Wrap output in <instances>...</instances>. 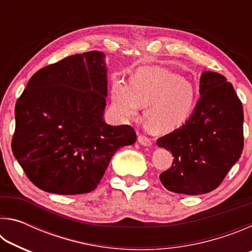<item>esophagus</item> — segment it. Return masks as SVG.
I'll list each match as a JSON object with an SVG mask.
<instances>
[{
  "mask_svg": "<svg viewBox=\"0 0 252 252\" xmlns=\"http://www.w3.org/2000/svg\"><path fill=\"white\" fill-rule=\"evenodd\" d=\"M138 141H139L140 144H142V146H144V147H151V146H152L151 139H149L148 136L139 135V136H138Z\"/></svg>",
  "mask_w": 252,
  "mask_h": 252,
  "instance_id": "34e87169",
  "label": "esophagus"
}]
</instances>
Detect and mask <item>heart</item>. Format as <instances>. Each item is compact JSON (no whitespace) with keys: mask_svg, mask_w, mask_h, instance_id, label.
<instances>
[{"mask_svg":"<svg viewBox=\"0 0 252 252\" xmlns=\"http://www.w3.org/2000/svg\"><path fill=\"white\" fill-rule=\"evenodd\" d=\"M113 110L123 120L134 119L140 106L144 125L156 133H168L185 125L198 100L189 81L160 66L140 67L132 74L130 84L114 79L111 84Z\"/></svg>","mask_w":252,"mask_h":252,"instance_id":"obj_1","label":"heart"}]
</instances>
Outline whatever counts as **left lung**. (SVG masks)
I'll return each instance as SVG.
<instances>
[{"label":"left lung","instance_id":"left-lung-1","mask_svg":"<svg viewBox=\"0 0 252 252\" xmlns=\"http://www.w3.org/2000/svg\"><path fill=\"white\" fill-rule=\"evenodd\" d=\"M200 99L179 129L157 140L171 151V168L160 174L165 189L197 195L215 190L244 149V109L232 84L222 74L204 71Z\"/></svg>","mask_w":252,"mask_h":252}]
</instances>
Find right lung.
Segmentation results:
<instances>
[{
	"mask_svg": "<svg viewBox=\"0 0 252 252\" xmlns=\"http://www.w3.org/2000/svg\"><path fill=\"white\" fill-rule=\"evenodd\" d=\"M105 55L75 54L36 72L16 101L12 151L33 185L80 194L99 185L111 158L133 144L130 126H109Z\"/></svg>",
	"mask_w": 252,
	"mask_h": 252,
	"instance_id": "obj_1",
	"label": "right lung"
}]
</instances>
